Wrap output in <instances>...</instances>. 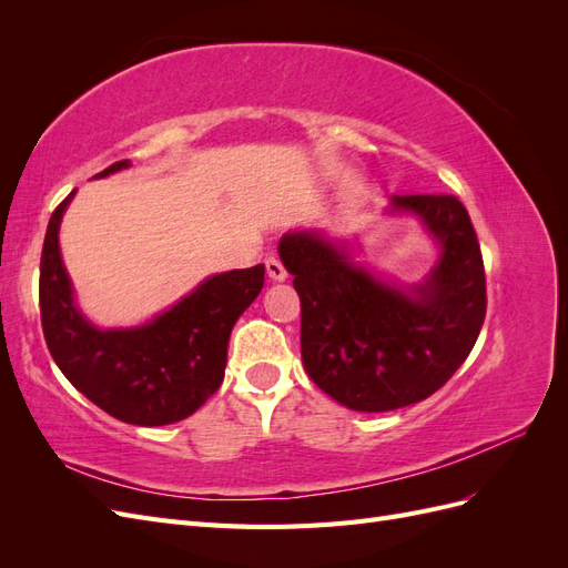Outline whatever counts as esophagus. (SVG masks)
<instances>
[{
    "label": "esophagus",
    "mask_w": 568,
    "mask_h": 568,
    "mask_svg": "<svg viewBox=\"0 0 568 568\" xmlns=\"http://www.w3.org/2000/svg\"><path fill=\"white\" fill-rule=\"evenodd\" d=\"M265 270H267V277H270L272 282H284V280L288 277L286 267L282 265L280 257H274V255H270L267 261H265Z\"/></svg>",
    "instance_id": "obj_1"
}]
</instances>
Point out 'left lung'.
<instances>
[{"mask_svg":"<svg viewBox=\"0 0 568 568\" xmlns=\"http://www.w3.org/2000/svg\"><path fill=\"white\" fill-rule=\"evenodd\" d=\"M440 244L438 265L409 291L376 280L315 232L280 242L301 298L311 379L341 405L388 412L436 393L467 359L486 320V270L471 217L450 194L393 196Z\"/></svg>","mask_w":568,"mask_h":568,"instance_id":"8db88e82","label":"left lung"}]
</instances>
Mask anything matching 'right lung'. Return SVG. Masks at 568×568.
<instances>
[{"instance_id":"obj_1","label":"right lung","mask_w":568,"mask_h":568,"mask_svg":"<svg viewBox=\"0 0 568 568\" xmlns=\"http://www.w3.org/2000/svg\"><path fill=\"white\" fill-rule=\"evenodd\" d=\"M128 165L118 161L94 178ZM73 194L51 213L40 261V317L51 357L84 398L120 422L186 419L220 388L232 326L261 294L265 267L215 274L153 322L101 332L80 315L61 263L59 225Z\"/></svg>"}]
</instances>
